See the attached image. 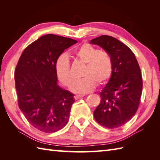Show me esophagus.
<instances>
[{
    "label": "esophagus",
    "instance_id": "1",
    "mask_svg": "<svg viewBox=\"0 0 160 160\" xmlns=\"http://www.w3.org/2000/svg\"><path fill=\"white\" fill-rule=\"evenodd\" d=\"M83 96H84L83 95H82V96H78V95H77V96H74V99L76 100H77L80 99V98H82V97H83Z\"/></svg>",
    "mask_w": 160,
    "mask_h": 160
}]
</instances>
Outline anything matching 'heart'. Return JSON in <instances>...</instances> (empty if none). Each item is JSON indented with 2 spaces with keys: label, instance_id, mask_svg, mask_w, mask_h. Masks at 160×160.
Masks as SVG:
<instances>
[{
  "label": "heart",
  "instance_id": "heart-1",
  "mask_svg": "<svg viewBox=\"0 0 160 160\" xmlns=\"http://www.w3.org/2000/svg\"><path fill=\"white\" fill-rule=\"evenodd\" d=\"M77 58L86 64L81 79L74 80L70 87L76 93L89 92L96 87V82L102 84L109 79L112 73V61L107 52L99 51L89 43H84L73 52ZM55 71L58 80L64 86H69L72 80L70 62L65 53L60 54L55 62Z\"/></svg>",
  "mask_w": 160,
  "mask_h": 160
}]
</instances>
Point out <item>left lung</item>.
I'll use <instances>...</instances> for the list:
<instances>
[{
  "mask_svg": "<svg viewBox=\"0 0 160 160\" xmlns=\"http://www.w3.org/2000/svg\"><path fill=\"white\" fill-rule=\"evenodd\" d=\"M90 44L102 47L112 61L109 80L100 92L101 102L94 111L98 123L108 128L120 127L136 113L142 91L140 66L134 53L120 40L102 35Z\"/></svg>",
  "mask_w": 160,
  "mask_h": 160,
  "instance_id": "left-lung-1",
  "label": "left lung"
}]
</instances>
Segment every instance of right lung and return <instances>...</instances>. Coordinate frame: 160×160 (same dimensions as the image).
<instances>
[{"label": "right lung", "mask_w": 160, "mask_h": 160, "mask_svg": "<svg viewBox=\"0 0 160 160\" xmlns=\"http://www.w3.org/2000/svg\"><path fill=\"white\" fill-rule=\"evenodd\" d=\"M76 40L53 34L41 36L23 51L15 70L18 107L33 127L54 132L64 127L75 102L73 94L58 85L57 58Z\"/></svg>", "instance_id": "right-lung-1"}]
</instances>
